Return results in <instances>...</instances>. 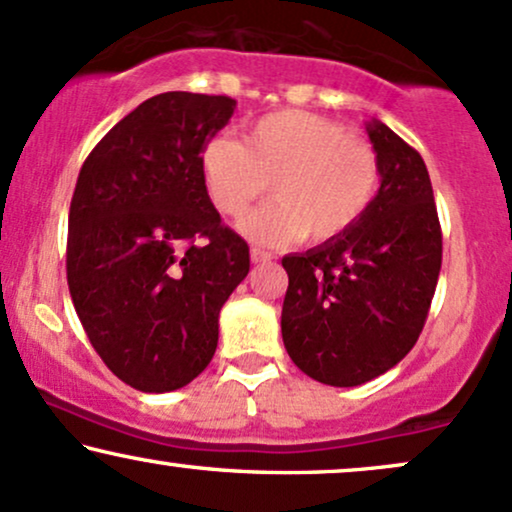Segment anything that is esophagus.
<instances>
[{"instance_id":"1","label":"esophagus","mask_w":512,"mask_h":512,"mask_svg":"<svg viewBox=\"0 0 512 512\" xmlns=\"http://www.w3.org/2000/svg\"><path fill=\"white\" fill-rule=\"evenodd\" d=\"M250 260L255 262V264L269 262V260H272V252H267V250H262V248H250Z\"/></svg>"}]
</instances>
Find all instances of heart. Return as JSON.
<instances>
[{
  "instance_id": "b5f03b06",
  "label": "heart",
  "mask_w": 512,
  "mask_h": 512,
  "mask_svg": "<svg viewBox=\"0 0 512 512\" xmlns=\"http://www.w3.org/2000/svg\"><path fill=\"white\" fill-rule=\"evenodd\" d=\"M200 174L212 205L240 217L272 181L276 200L240 221L262 243L341 236L372 205L379 159L372 145L326 116L281 109L245 128L240 143L214 135L200 152Z\"/></svg>"
}]
</instances>
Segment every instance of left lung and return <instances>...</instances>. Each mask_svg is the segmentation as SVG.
<instances>
[{
  "label": "left lung",
  "instance_id": "obj_1",
  "mask_svg": "<svg viewBox=\"0 0 512 512\" xmlns=\"http://www.w3.org/2000/svg\"><path fill=\"white\" fill-rule=\"evenodd\" d=\"M381 186L341 236L283 257L281 336L307 377L360 386L410 353L441 272V224L429 171L386 123H367Z\"/></svg>",
  "mask_w": 512,
  "mask_h": 512
}]
</instances>
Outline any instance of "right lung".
I'll return each mask as SVG.
<instances>
[{
    "instance_id": "obj_1",
    "label": "right lung",
    "mask_w": 512,
    "mask_h": 512,
    "mask_svg": "<svg viewBox=\"0 0 512 512\" xmlns=\"http://www.w3.org/2000/svg\"><path fill=\"white\" fill-rule=\"evenodd\" d=\"M226 95L162 92L90 152L69 209L66 279L92 348L143 393L176 391L212 360L219 310L250 272L221 224L200 152L231 119Z\"/></svg>"
}]
</instances>
